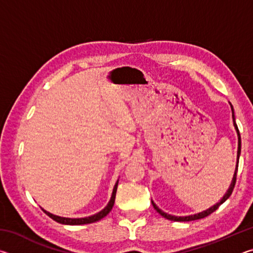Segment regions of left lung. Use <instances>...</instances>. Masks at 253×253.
I'll return each instance as SVG.
<instances>
[{
  "label": "left lung",
  "mask_w": 253,
  "mask_h": 253,
  "mask_svg": "<svg viewBox=\"0 0 253 253\" xmlns=\"http://www.w3.org/2000/svg\"><path fill=\"white\" fill-rule=\"evenodd\" d=\"M231 109H232V118H233V125L235 130H237V134H238V155H237V166H235V170H234V175H233V178H232V182L230 184V187L228 188V191H226V193L224 194L223 198L221 199V201L219 203H216L215 205H213L208 210H205L203 212H200L198 214H194V215H187V216H175V215H170V214H168L165 212H163L162 210L157 207V205L153 202L152 201V204L154 209L156 210V211L161 214L162 216H164L165 219L170 220V221H176V222H187V221H194V220H200V219H203V217L210 215V214L213 213L215 210L219 209V207L221 204H223L226 200H228L231 194H232L233 192V188L235 185V181H237V172H238V166H239V157H240V154H241V137H240V132L238 129V126L237 124H235V119H234V113H233V107L231 106Z\"/></svg>",
  "instance_id": "left-lung-1"
}]
</instances>
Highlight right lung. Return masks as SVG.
<instances>
[{
	"label": "right lung",
	"mask_w": 253,
	"mask_h": 253,
	"mask_svg": "<svg viewBox=\"0 0 253 253\" xmlns=\"http://www.w3.org/2000/svg\"><path fill=\"white\" fill-rule=\"evenodd\" d=\"M117 186H118V181L116 182L114 186V190H113V194H111V198L110 201L107 204V207L105 209H102L100 212H98L96 214H93V215L90 216H87V217H79V219H71V217H62V216H58V215H54V214L50 213V212H46L45 210H43V212L46 214V215H49L51 219L54 220L55 222H58V223H61V224H68V225H80V224H88V223H93V222H97L101 220L102 217H105L107 214H108L111 209L114 207V203H115V198H116V192H117Z\"/></svg>",
	"instance_id": "1"
}]
</instances>
